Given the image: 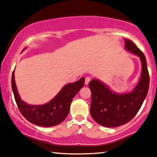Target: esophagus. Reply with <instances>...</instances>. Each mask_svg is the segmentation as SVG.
Here are the masks:
<instances>
[{
    "mask_svg": "<svg viewBox=\"0 0 157 157\" xmlns=\"http://www.w3.org/2000/svg\"><path fill=\"white\" fill-rule=\"evenodd\" d=\"M90 77H85V85H88L89 82H90Z\"/></svg>",
    "mask_w": 157,
    "mask_h": 157,
    "instance_id": "esophagus-1",
    "label": "esophagus"
}]
</instances>
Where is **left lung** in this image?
Returning <instances> with one entry per match:
<instances>
[{"mask_svg":"<svg viewBox=\"0 0 157 157\" xmlns=\"http://www.w3.org/2000/svg\"><path fill=\"white\" fill-rule=\"evenodd\" d=\"M124 41L126 49L139 57L141 62V79L133 91L124 94L114 93L95 79L88 85L92 93V118L105 127L122 126L133 119L141 108L149 90V74L145 56L133 41L129 39Z\"/></svg>","mask_w":157,"mask_h":157,"instance_id":"left-lung-1","label":"left lung"}]
</instances>
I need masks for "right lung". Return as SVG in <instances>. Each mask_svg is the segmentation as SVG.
I'll list each match as a JSON object with an SVG mask.
<instances>
[{
  "instance_id": "right-lung-1",
  "label": "right lung",
  "mask_w": 157,
  "mask_h": 157,
  "mask_svg": "<svg viewBox=\"0 0 157 157\" xmlns=\"http://www.w3.org/2000/svg\"><path fill=\"white\" fill-rule=\"evenodd\" d=\"M84 84L85 77H82L77 82L64 85L49 103L44 105H32L21 99L14 80V71L11 78V86L16 103L23 116L31 124L44 127L57 126L65 120L73 98L84 86Z\"/></svg>"
}]
</instances>
